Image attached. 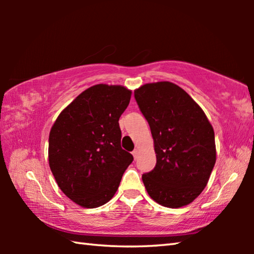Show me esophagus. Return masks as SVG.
<instances>
[{"label": "esophagus", "instance_id": "obj_1", "mask_svg": "<svg viewBox=\"0 0 254 254\" xmlns=\"http://www.w3.org/2000/svg\"><path fill=\"white\" fill-rule=\"evenodd\" d=\"M132 154H133V157H134V159H136V157H137V154H139V150L137 149H134L132 151Z\"/></svg>", "mask_w": 254, "mask_h": 254}]
</instances>
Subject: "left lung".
Listing matches in <instances>:
<instances>
[{"label": "left lung", "mask_w": 254, "mask_h": 254, "mask_svg": "<svg viewBox=\"0 0 254 254\" xmlns=\"http://www.w3.org/2000/svg\"><path fill=\"white\" fill-rule=\"evenodd\" d=\"M153 137L157 163L142 175L149 196L179 208L204 190L216 161L214 130L201 107L178 85L148 83L134 91Z\"/></svg>", "instance_id": "obj_1"}]
</instances>
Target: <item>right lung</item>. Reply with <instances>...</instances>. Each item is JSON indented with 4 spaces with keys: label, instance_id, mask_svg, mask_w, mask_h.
<instances>
[{
    "label": "right lung",
    "instance_id": "add662e5",
    "mask_svg": "<svg viewBox=\"0 0 254 254\" xmlns=\"http://www.w3.org/2000/svg\"><path fill=\"white\" fill-rule=\"evenodd\" d=\"M131 94L121 85H94L60 112L51 127L50 170L64 194L81 207L111 200L133 161L121 148L119 126Z\"/></svg>",
    "mask_w": 254,
    "mask_h": 254
}]
</instances>
